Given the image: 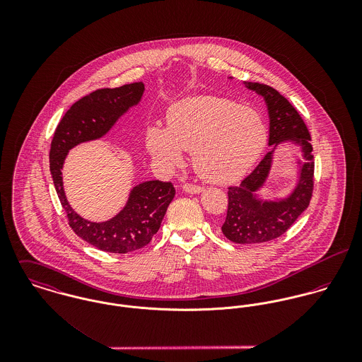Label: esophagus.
Listing matches in <instances>:
<instances>
[{"label": "esophagus", "mask_w": 362, "mask_h": 362, "mask_svg": "<svg viewBox=\"0 0 362 362\" xmlns=\"http://www.w3.org/2000/svg\"><path fill=\"white\" fill-rule=\"evenodd\" d=\"M182 189L185 191V192H188V194H199V192H202L204 191V188L202 187H199V185H194V184H184L182 185Z\"/></svg>", "instance_id": "34e87169"}]
</instances>
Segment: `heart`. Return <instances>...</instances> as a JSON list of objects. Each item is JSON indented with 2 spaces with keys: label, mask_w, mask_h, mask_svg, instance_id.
I'll use <instances>...</instances> for the list:
<instances>
[{
  "label": "heart",
  "mask_w": 362,
  "mask_h": 362,
  "mask_svg": "<svg viewBox=\"0 0 362 362\" xmlns=\"http://www.w3.org/2000/svg\"><path fill=\"white\" fill-rule=\"evenodd\" d=\"M267 142V128L257 110L216 96L174 104L167 131L149 128L146 146L165 165H177L192 152L197 174L207 182L231 184L257 163Z\"/></svg>",
  "instance_id": "heart-1"
}]
</instances>
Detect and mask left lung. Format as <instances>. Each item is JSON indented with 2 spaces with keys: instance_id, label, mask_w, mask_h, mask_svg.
Masks as SVG:
<instances>
[{
  "instance_id": "obj_1",
  "label": "left lung",
  "mask_w": 362,
  "mask_h": 362,
  "mask_svg": "<svg viewBox=\"0 0 362 362\" xmlns=\"http://www.w3.org/2000/svg\"><path fill=\"white\" fill-rule=\"evenodd\" d=\"M245 86L263 96L269 110V146L272 151L260 160L255 170L240 185L228 188V209L221 226L223 234L235 244H259L283 235L308 207L313 191V155L310 135L304 119L276 89L245 82ZM290 140L302 146L304 160H299V181L295 191L284 200L263 202L255 192L265 182L274 149Z\"/></svg>"
}]
</instances>
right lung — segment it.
<instances>
[{
  "mask_svg": "<svg viewBox=\"0 0 362 362\" xmlns=\"http://www.w3.org/2000/svg\"><path fill=\"white\" fill-rule=\"evenodd\" d=\"M145 85L135 82L114 89H99L72 104L59 121L52 141L50 171L69 227L78 237L112 254H127L148 245L160 228L175 189L171 182L146 181L132 188L128 202L112 218L95 223L69 206L62 187V164L68 152L105 135L117 119L141 102Z\"/></svg>",
  "mask_w": 362,
  "mask_h": 362,
  "instance_id": "obj_1",
  "label": "right lung"
}]
</instances>
